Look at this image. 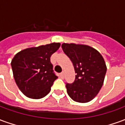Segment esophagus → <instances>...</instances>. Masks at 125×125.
I'll use <instances>...</instances> for the list:
<instances>
[{
	"mask_svg": "<svg viewBox=\"0 0 125 125\" xmlns=\"http://www.w3.org/2000/svg\"><path fill=\"white\" fill-rule=\"evenodd\" d=\"M63 76H64V72H62V73H60V77L61 78H63Z\"/></svg>",
	"mask_w": 125,
	"mask_h": 125,
	"instance_id": "1",
	"label": "esophagus"
}]
</instances>
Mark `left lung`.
Returning a JSON list of instances; mask_svg holds the SVG:
<instances>
[{
	"label": "left lung",
	"instance_id": "8db88e82",
	"mask_svg": "<svg viewBox=\"0 0 125 125\" xmlns=\"http://www.w3.org/2000/svg\"><path fill=\"white\" fill-rule=\"evenodd\" d=\"M62 47L73 63L76 73L73 83H66L69 96L76 102H90L103 85L106 72L104 58L97 50L88 45L63 43Z\"/></svg>",
	"mask_w": 125,
	"mask_h": 125
}]
</instances>
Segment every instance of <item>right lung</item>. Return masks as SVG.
<instances>
[{"label": "right lung", "instance_id": "add662e5", "mask_svg": "<svg viewBox=\"0 0 125 125\" xmlns=\"http://www.w3.org/2000/svg\"><path fill=\"white\" fill-rule=\"evenodd\" d=\"M60 47V43H52L27 48L13 57L11 67L15 82L27 97L40 99L50 92L57 78L50 57Z\"/></svg>", "mask_w": 125, "mask_h": 125}]
</instances>
